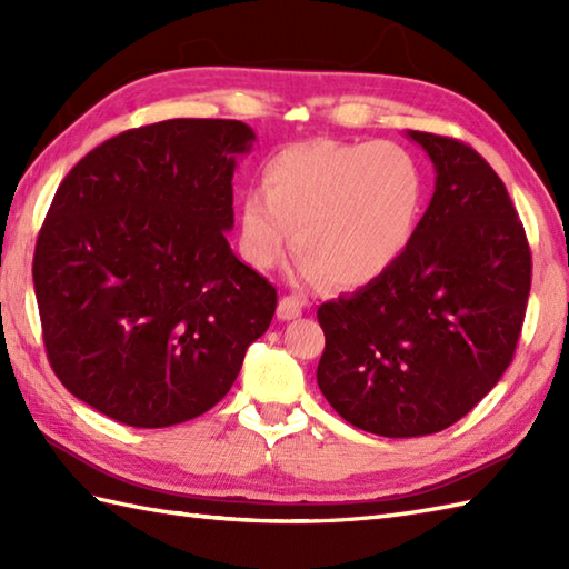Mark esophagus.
I'll list each match as a JSON object with an SVG mask.
<instances>
[{
    "label": "esophagus",
    "mask_w": 569,
    "mask_h": 569,
    "mask_svg": "<svg viewBox=\"0 0 569 569\" xmlns=\"http://www.w3.org/2000/svg\"><path fill=\"white\" fill-rule=\"evenodd\" d=\"M278 320H296L303 316V300L296 296H283L278 300V310H276Z\"/></svg>",
    "instance_id": "1"
}]
</instances>
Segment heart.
Here are the masks:
<instances>
[{
	"mask_svg": "<svg viewBox=\"0 0 569 569\" xmlns=\"http://www.w3.org/2000/svg\"><path fill=\"white\" fill-rule=\"evenodd\" d=\"M422 202L426 176L401 143H291L261 166V192L239 202V249L253 269L271 271L296 232L303 281L365 286L406 251Z\"/></svg>",
	"mask_w": 569,
	"mask_h": 569,
	"instance_id": "b5f03b06",
	"label": "heart"
}]
</instances>
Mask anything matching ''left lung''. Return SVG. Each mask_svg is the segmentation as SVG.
I'll use <instances>...</instances> for the list:
<instances>
[{
    "instance_id": "obj_1",
    "label": "left lung",
    "mask_w": 569,
    "mask_h": 569,
    "mask_svg": "<svg viewBox=\"0 0 569 569\" xmlns=\"http://www.w3.org/2000/svg\"><path fill=\"white\" fill-rule=\"evenodd\" d=\"M435 166L426 214L391 269L318 308V386L355 428L418 438L467 416L509 369L530 249L503 180L457 139L408 131Z\"/></svg>"
}]
</instances>
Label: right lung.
<instances>
[{"label":"right lung","instance_id":"add662e5","mask_svg":"<svg viewBox=\"0 0 569 569\" xmlns=\"http://www.w3.org/2000/svg\"><path fill=\"white\" fill-rule=\"evenodd\" d=\"M237 119H168L92 149L33 253L46 355L66 389L131 428L202 416L269 330L276 288L229 249Z\"/></svg>","mask_w":569,"mask_h":569}]
</instances>
